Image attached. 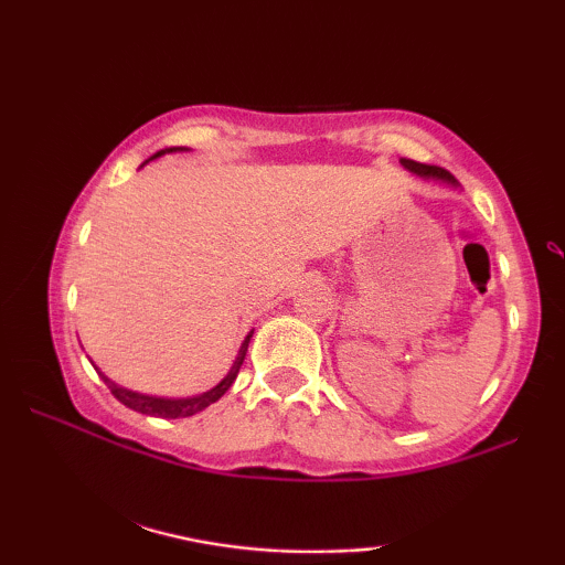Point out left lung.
<instances>
[{"label": "left lung", "mask_w": 565, "mask_h": 565, "mask_svg": "<svg viewBox=\"0 0 565 565\" xmlns=\"http://www.w3.org/2000/svg\"><path fill=\"white\" fill-rule=\"evenodd\" d=\"M401 164H404L408 172H414V174H419V177H437V180L455 182V177L447 172V169H443V167L422 164V161H414V159H401Z\"/></svg>", "instance_id": "obj_1"}]
</instances>
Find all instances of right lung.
<instances>
[{
    "label": "right lung",
    "mask_w": 565,
    "mask_h": 565,
    "mask_svg": "<svg viewBox=\"0 0 565 565\" xmlns=\"http://www.w3.org/2000/svg\"><path fill=\"white\" fill-rule=\"evenodd\" d=\"M172 151V149H169ZM164 151H157L153 153V159L161 157ZM249 339H252V331L249 337L244 339L242 350H238V358L234 362V367L228 370V375L223 377V381L215 385V388H211L207 393H203V396H195V398H157V396H143V393H134V391H126L120 388V385H115L110 377H105L103 373H99V377L107 383V388H110V393L115 398L120 401L122 406L134 408V412H141V414H149V416H161V419H182V416H192L198 412H203V408H207L211 404H215L223 393H226L231 388V383L236 381L238 375V367H242L244 362V354H246V347H249Z\"/></svg>",
    "instance_id": "obj_1"
}]
</instances>
